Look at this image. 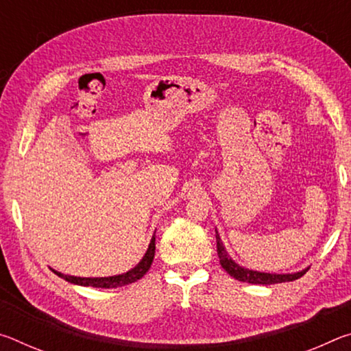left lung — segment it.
I'll return each mask as SVG.
<instances>
[{"instance_id": "left-lung-1", "label": "left lung", "mask_w": 351, "mask_h": 351, "mask_svg": "<svg viewBox=\"0 0 351 351\" xmlns=\"http://www.w3.org/2000/svg\"><path fill=\"white\" fill-rule=\"evenodd\" d=\"M215 237H217V252L219 257V265L221 268L228 272L230 277L237 278L240 282H247L254 285H274V283H282V282H293L300 278L308 271V268L302 269L299 272H293V274H272V272H260L254 269L243 268L237 261L230 258V255L226 251L221 239H219L218 230L215 229Z\"/></svg>"}]
</instances>
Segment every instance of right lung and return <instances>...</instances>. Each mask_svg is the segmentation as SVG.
I'll use <instances>...</instances> for the list:
<instances>
[{
    "label": "right lung",
    "mask_w": 351,
    "mask_h": 351,
    "mask_svg": "<svg viewBox=\"0 0 351 351\" xmlns=\"http://www.w3.org/2000/svg\"><path fill=\"white\" fill-rule=\"evenodd\" d=\"M154 234L152 237L150 245H148V249L144 257L139 261L138 265L134 266L123 274H117V276H110V277H75V276H68V274H62L56 269L54 274H57L58 277L64 278V280L74 285H80V287H93V288H119V287H125V285L134 283L138 282L139 278L144 277V274H147V271L150 269V266L153 263L154 258V249H156V245H154Z\"/></svg>",
    "instance_id": "obj_1"
}]
</instances>
